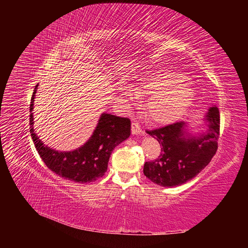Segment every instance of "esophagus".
<instances>
[{"instance_id":"esophagus-1","label":"esophagus","mask_w":248,"mask_h":248,"mask_svg":"<svg viewBox=\"0 0 248 248\" xmlns=\"http://www.w3.org/2000/svg\"><path fill=\"white\" fill-rule=\"evenodd\" d=\"M131 132L132 134H134V136H138V134H144L145 131L141 129V127L139 123L137 122H133L131 124Z\"/></svg>"}]
</instances>
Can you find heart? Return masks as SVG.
I'll return each instance as SVG.
<instances>
[{"instance_id": "heart-1", "label": "heart", "mask_w": 248, "mask_h": 248, "mask_svg": "<svg viewBox=\"0 0 248 248\" xmlns=\"http://www.w3.org/2000/svg\"><path fill=\"white\" fill-rule=\"evenodd\" d=\"M123 89V94L130 102L138 96L150 95L145 104L146 118L153 123L166 124L181 116L193 100L194 91L186 82V77L169 68L150 70L133 86Z\"/></svg>"}]
</instances>
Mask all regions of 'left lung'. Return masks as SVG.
Masks as SVG:
<instances>
[{"label":"left lung","mask_w":248,"mask_h":248,"mask_svg":"<svg viewBox=\"0 0 248 248\" xmlns=\"http://www.w3.org/2000/svg\"><path fill=\"white\" fill-rule=\"evenodd\" d=\"M205 119L208 130L200 136H191L182 121L148 130L162 148L158 158L145 163V176L159 186L174 187L189 181L204 170L217 151L219 109L216 106L210 108Z\"/></svg>","instance_id":"8db88e82"}]
</instances>
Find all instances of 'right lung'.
Masks as SVG:
<instances>
[{
    "label": "right lung",
    "instance_id": "1",
    "mask_svg": "<svg viewBox=\"0 0 248 248\" xmlns=\"http://www.w3.org/2000/svg\"><path fill=\"white\" fill-rule=\"evenodd\" d=\"M37 87L38 85L35 87L30 104V133L43 162L55 174L73 182L90 183L101 178L108 170L112 150L129 138L130 120L103 112L86 144L73 151H57L44 145L34 131L32 111Z\"/></svg>",
    "mask_w": 248,
    "mask_h": 248
}]
</instances>
